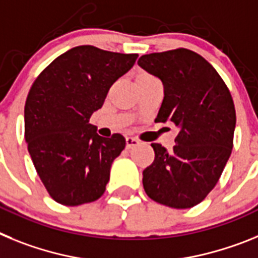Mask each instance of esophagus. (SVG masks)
I'll return each mask as SVG.
<instances>
[{
	"label": "esophagus",
	"mask_w": 258,
	"mask_h": 258,
	"mask_svg": "<svg viewBox=\"0 0 258 258\" xmlns=\"http://www.w3.org/2000/svg\"><path fill=\"white\" fill-rule=\"evenodd\" d=\"M140 144V142H139L138 139H135V138H126V147H127V149H131V148H134V147H138V145Z\"/></svg>",
	"instance_id": "34e87169"
}]
</instances>
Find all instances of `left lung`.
Listing matches in <instances>:
<instances>
[{
	"instance_id": "1",
	"label": "left lung",
	"mask_w": 258,
	"mask_h": 258,
	"mask_svg": "<svg viewBox=\"0 0 258 258\" xmlns=\"http://www.w3.org/2000/svg\"><path fill=\"white\" fill-rule=\"evenodd\" d=\"M138 64L163 84L156 122L179 130L170 151L152 144L156 157L143 171V185L156 203L188 209L214 188L231 156L236 124L231 93L216 69L188 49L142 55Z\"/></svg>"
}]
</instances>
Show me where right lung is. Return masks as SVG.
Masks as SVG:
<instances>
[{"mask_svg":"<svg viewBox=\"0 0 258 258\" xmlns=\"http://www.w3.org/2000/svg\"><path fill=\"white\" fill-rule=\"evenodd\" d=\"M138 57L76 46L55 58L31 87L24 138L36 171L57 203L76 207L104 195L126 139L120 134L102 138L89 118Z\"/></svg>","mask_w":258,"mask_h":258,"instance_id":"add662e5","label":"right lung"}]
</instances>
